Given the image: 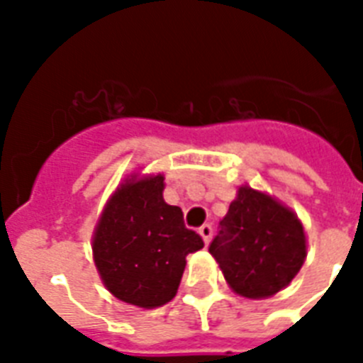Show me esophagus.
Listing matches in <instances>:
<instances>
[{"mask_svg": "<svg viewBox=\"0 0 363 363\" xmlns=\"http://www.w3.org/2000/svg\"><path fill=\"white\" fill-rule=\"evenodd\" d=\"M199 235L203 238L205 245H209L211 238H213V226L211 224H203V226L199 228Z\"/></svg>", "mask_w": 363, "mask_h": 363, "instance_id": "1", "label": "esophagus"}]
</instances>
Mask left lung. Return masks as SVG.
Masks as SVG:
<instances>
[{
  "instance_id": "left-lung-1",
  "label": "left lung",
  "mask_w": 363,
  "mask_h": 363,
  "mask_svg": "<svg viewBox=\"0 0 363 363\" xmlns=\"http://www.w3.org/2000/svg\"><path fill=\"white\" fill-rule=\"evenodd\" d=\"M224 279L242 298H269L298 275L307 256L301 222L267 194L241 186L209 245Z\"/></svg>"
}]
</instances>
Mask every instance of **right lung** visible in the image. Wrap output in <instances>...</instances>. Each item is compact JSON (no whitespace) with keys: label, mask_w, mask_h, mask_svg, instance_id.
Listing matches in <instances>:
<instances>
[{"label":"right lung","mask_w":363,"mask_h":363,"mask_svg":"<svg viewBox=\"0 0 363 363\" xmlns=\"http://www.w3.org/2000/svg\"><path fill=\"white\" fill-rule=\"evenodd\" d=\"M164 175L128 177L105 205L92 238L94 262L115 298L143 309L175 298L186 256L203 248L182 211L164 201Z\"/></svg>","instance_id":"right-lung-1"}]
</instances>
